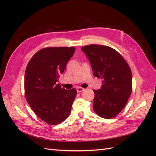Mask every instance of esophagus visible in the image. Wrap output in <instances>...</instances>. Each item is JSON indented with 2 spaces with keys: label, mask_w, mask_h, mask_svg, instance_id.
<instances>
[{
  "label": "esophagus",
  "mask_w": 156,
  "mask_h": 156,
  "mask_svg": "<svg viewBox=\"0 0 156 156\" xmlns=\"http://www.w3.org/2000/svg\"><path fill=\"white\" fill-rule=\"evenodd\" d=\"M84 88H81V87H79L77 89V92H83V91H84Z\"/></svg>",
  "instance_id": "1"
}]
</instances>
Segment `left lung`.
Returning a JSON list of instances; mask_svg holds the SVG:
<instances>
[{
    "label": "left lung",
    "instance_id": "8db88e82",
    "mask_svg": "<svg viewBox=\"0 0 156 156\" xmlns=\"http://www.w3.org/2000/svg\"><path fill=\"white\" fill-rule=\"evenodd\" d=\"M81 50L90 62L94 76L102 81L100 89L93 90L94 110L100 116L110 119L122 111L131 95V69L122 55L110 47L90 45Z\"/></svg>",
    "mask_w": 156,
    "mask_h": 156
}]
</instances>
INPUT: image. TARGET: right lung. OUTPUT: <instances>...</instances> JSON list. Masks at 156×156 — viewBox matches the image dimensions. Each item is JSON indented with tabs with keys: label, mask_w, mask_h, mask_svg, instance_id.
Masks as SVG:
<instances>
[{
	"label": "right lung",
	"mask_w": 156,
	"mask_h": 156,
	"mask_svg": "<svg viewBox=\"0 0 156 156\" xmlns=\"http://www.w3.org/2000/svg\"><path fill=\"white\" fill-rule=\"evenodd\" d=\"M75 48H47L32 56L25 74L26 100L41 120L56 125L69 115L77 95L75 88L66 90L59 81Z\"/></svg>",
	"instance_id": "add662e5"
}]
</instances>
